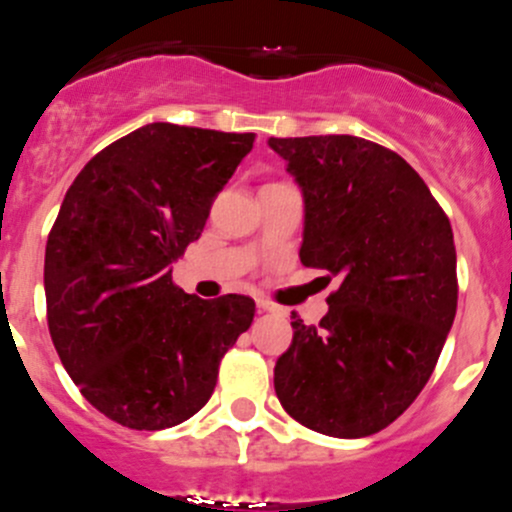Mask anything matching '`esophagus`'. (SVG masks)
<instances>
[{
    "label": "esophagus",
    "mask_w": 512,
    "mask_h": 512,
    "mask_svg": "<svg viewBox=\"0 0 512 512\" xmlns=\"http://www.w3.org/2000/svg\"><path fill=\"white\" fill-rule=\"evenodd\" d=\"M256 308H258V313H276V311H278V308L273 306L271 301H263V298H258Z\"/></svg>",
    "instance_id": "1"
}]
</instances>
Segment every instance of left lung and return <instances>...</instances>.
<instances>
[{
  "label": "left lung",
  "instance_id": "8db88e82",
  "mask_svg": "<svg viewBox=\"0 0 512 512\" xmlns=\"http://www.w3.org/2000/svg\"><path fill=\"white\" fill-rule=\"evenodd\" d=\"M268 146L301 189V261L338 278L318 326L293 316L273 388L301 426L366 438L416 401L443 351L458 306L453 229L396 151L348 134Z\"/></svg>",
  "mask_w": 512,
  "mask_h": 512
}]
</instances>
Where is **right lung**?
I'll use <instances>...</instances> for the list:
<instances>
[{
  "instance_id": "right-lung-1",
  "label": "right lung",
  "mask_w": 512,
  "mask_h": 512,
  "mask_svg": "<svg viewBox=\"0 0 512 512\" xmlns=\"http://www.w3.org/2000/svg\"><path fill=\"white\" fill-rule=\"evenodd\" d=\"M254 139L154 121L99 151L64 196L44 254L49 333L82 396L121 426L189 421L254 321V298L204 301L171 281Z\"/></svg>"
}]
</instances>
